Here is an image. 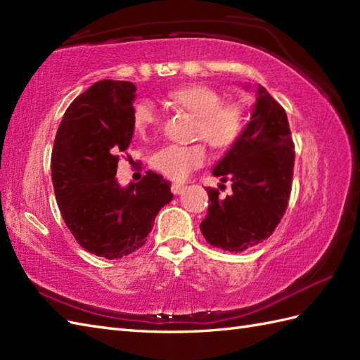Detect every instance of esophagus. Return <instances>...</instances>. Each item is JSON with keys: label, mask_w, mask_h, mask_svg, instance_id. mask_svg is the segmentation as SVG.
I'll return each mask as SVG.
<instances>
[{"label": "esophagus", "mask_w": 360, "mask_h": 360, "mask_svg": "<svg viewBox=\"0 0 360 360\" xmlns=\"http://www.w3.org/2000/svg\"><path fill=\"white\" fill-rule=\"evenodd\" d=\"M182 190H184V186L182 184H178V182H173L172 184V192L174 193V195H179Z\"/></svg>", "instance_id": "esophagus-1"}]
</instances>
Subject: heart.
Instances as JSON below:
<instances>
[{
    "instance_id": "1",
    "label": "heart",
    "mask_w": 360,
    "mask_h": 360,
    "mask_svg": "<svg viewBox=\"0 0 360 360\" xmlns=\"http://www.w3.org/2000/svg\"><path fill=\"white\" fill-rule=\"evenodd\" d=\"M167 102L196 117L195 137L218 151L232 150L248 127V114L238 102H224L218 89L202 83H187L172 89ZM133 128L139 136H148L159 124L158 112L150 102H139L133 110ZM207 160V148L192 145H168L153 155L150 164L156 172L173 181H186L190 173Z\"/></svg>"
}]
</instances>
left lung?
<instances>
[{
  "instance_id": "1",
  "label": "left lung",
  "mask_w": 360,
  "mask_h": 360,
  "mask_svg": "<svg viewBox=\"0 0 360 360\" xmlns=\"http://www.w3.org/2000/svg\"><path fill=\"white\" fill-rule=\"evenodd\" d=\"M257 103L241 141L213 168L232 182V195L207 187L201 232L213 248L243 252L269 238L286 212L292 188L294 142L286 111L258 85ZM223 186V184H221Z\"/></svg>"
}]
</instances>
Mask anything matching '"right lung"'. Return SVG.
<instances>
[{
	"instance_id": "add662e5",
	"label": "right lung",
	"mask_w": 360,
	"mask_h": 360,
	"mask_svg": "<svg viewBox=\"0 0 360 360\" xmlns=\"http://www.w3.org/2000/svg\"><path fill=\"white\" fill-rule=\"evenodd\" d=\"M131 82L101 80L68 106L53 141L51 170L58 209L89 254L116 259L142 248L158 212L173 200L172 184L147 172L122 188L120 153L134 133Z\"/></svg>"
}]
</instances>
